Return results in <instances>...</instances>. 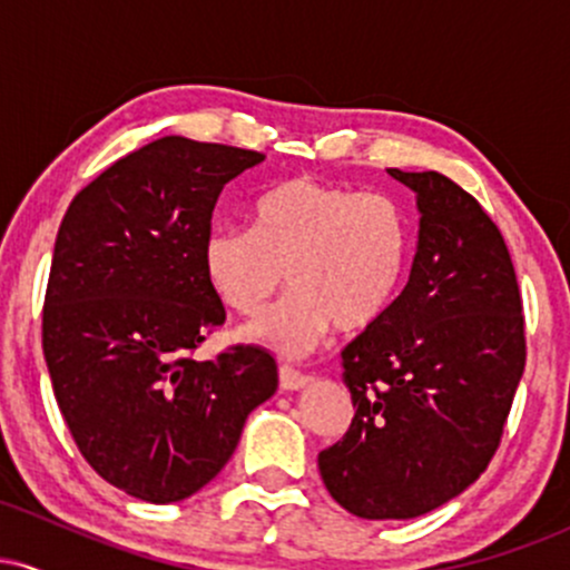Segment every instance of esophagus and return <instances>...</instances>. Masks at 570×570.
Returning <instances> with one entry per match:
<instances>
[{"instance_id": "esophagus-1", "label": "esophagus", "mask_w": 570, "mask_h": 570, "mask_svg": "<svg viewBox=\"0 0 570 570\" xmlns=\"http://www.w3.org/2000/svg\"><path fill=\"white\" fill-rule=\"evenodd\" d=\"M278 383H281V391H299V389H305L307 383H311V377L303 375V372L286 367V364H284V367L278 370Z\"/></svg>"}]
</instances>
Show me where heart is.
Masks as SVG:
<instances>
[{
	"label": "heart",
	"mask_w": 570,
	"mask_h": 570,
	"mask_svg": "<svg viewBox=\"0 0 570 570\" xmlns=\"http://www.w3.org/2000/svg\"><path fill=\"white\" fill-rule=\"evenodd\" d=\"M410 259V219L389 193H356L311 176L265 189L252 227L219 225L203 240V273L222 303L254 316L294 292L246 330L284 356H299L330 326L362 332L381 322Z\"/></svg>",
	"instance_id": "1"
}]
</instances>
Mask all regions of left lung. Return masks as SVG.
<instances>
[{"instance_id":"8db88e82","label":"left lung","mask_w":570,"mask_h":570,"mask_svg":"<svg viewBox=\"0 0 570 570\" xmlns=\"http://www.w3.org/2000/svg\"><path fill=\"white\" fill-rule=\"evenodd\" d=\"M389 174L415 193L410 281L343 351L345 436L318 453L340 507L410 520L488 469L525 370V322L509 248L466 189L436 174Z\"/></svg>"}]
</instances>
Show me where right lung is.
Listing matches in <instances>:
<instances>
[{
    "label": "right lung",
    "mask_w": 570,
    "mask_h": 570,
    "mask_svg": "<svg viewBox=\"0 0 570 570\" xmlns=\"http://www.w3.org/2000/svg\"><path fill=\"white\" fill-rule=\"evenodd\" d=\"M263 160L163 136L80 189L58 227L42 311L53 394L85 461L134 499L198 493L278 389L276 358L254 345L189 356L225 322L203 273L214 206Z\"/></svg>",
    "instance_id": "right-lung-1"
}]
</instances>
